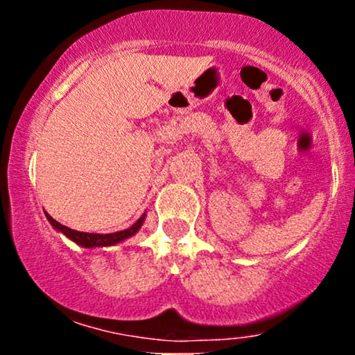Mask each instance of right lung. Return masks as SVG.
I'll list each match as a JSON object with an SVG mask.
<instances>
[{"mask_svg":"<svg viewBox=\"0 0 355 355\" xmlns=\"http://www.w3.org/2000/svg\"><path fill=\"white\" fill-rule=\"evenodd\" d=\"M46 218H48V222H50L56 230L61 232L63 235H67V237L73 240L75 243H78V245L85 247V248H93V247L115 245V243L123 242L125 239H130L132 235H135L137 232L141 229V225H144L145 214L141 215V217L138 218L137 222L133 223L132 227H130V229L121 230V232H115V234H88V232H78V230H73V229H68V227L61 225V223L56 222V220L53 218L51 215L46 214Z\"/></svg>","mask_w":355,"mask_h":355,"instance_id":"add662e5","label":"right lung"}]
</instances>
